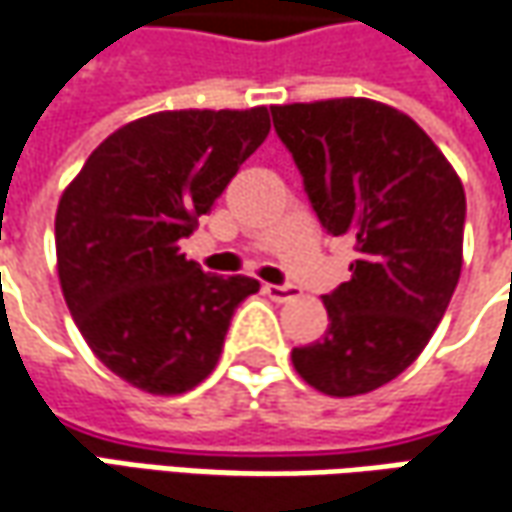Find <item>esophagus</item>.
<instances>
[{"label":"esophagus","mask_w":512,"mask_h":512,"mask_svg":"<svg viewBox=\"0 0 512 512\" xmlns=\"http://www.w3.org/2000/svg\"><path fill=\"white\" fill-rule=\"evenodd\" d=\"M263 292L269 295L272 300H278V303H286V300L298 298V286H292V283H266L263 286Z\"/></svg>","instance_id":"obj_1"}]
</instances>
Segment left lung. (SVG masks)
I'll list each match as a JSON object with an SVG mask.
<instances>
[{"label": "left lung", "mask_w": 512, "mask_h": 512, "mask_svg": "<svg viewBox=\"0 0 512 512\" xmlns=\"http://www.w3.org/2000/svg\"><path fill=\"white\" fill-rule=\"evenodd\" d=\"M303 191L332 237H352V278L323 295L329 329L292 349L309 387L335 398L398 378L433 338L461 275L467 200L438 145L384 102L275 105Z\"/></svg>", "instance_id": "1"}]
</instances>
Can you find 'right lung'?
I'll return each mask as SVG.
<instances>
[{
    "instance_id": "right-lung-1",
    "label": "right lung",
    "mask_w": 512,
    "mask_h": 512,
    "mask_svg": "<svg viewBox=\"0 0 512 512\" xmlns=\"http://www.w3.org/2000/svg\"><path fill=\"white\" fill-rule=\"evenodd\" d=\"M269 111H160L102 140L56 209V269L82 338L131 387L180 395L212 375L234 309L260 283L180 252Z\"/></svg>"
}]
</instances>
